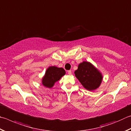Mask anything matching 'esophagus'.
Wrapping results in <instances>:
<instances>
[{
	"instance_id": "1",
	"label": "esophagus",
	"mask_w": 131,
	"mask_h": 131,
	"mask_svg": "<svg viewBox=\"0 0 131 131\" xmlns=\"http://www.w3.org/2000/svg\"><path fill=\"white\" fill-rule=\"evenodd\" d=\"M68 74H69V75L72 74V71H71V70H69V71H68Z\"/></svg>"
}]
</instances>
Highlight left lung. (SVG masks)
I'll return each mask as SVG.
<instances>
[{"mask_svg":"<svg viewBox=\"0 0 131 131\" xmlns=\"http://www.w3.org/2000/svg\"><path fill=\"white\" fill-rule=\"evenodd\" d=\"M74 74L82 86L88 90L98 88L103 80L102 74L89 62L80 63Z\"/></svg>","mask_w":131,"mask_h":131,"instance_id":"left-lung-1","label":"left lung"}]
</instances>
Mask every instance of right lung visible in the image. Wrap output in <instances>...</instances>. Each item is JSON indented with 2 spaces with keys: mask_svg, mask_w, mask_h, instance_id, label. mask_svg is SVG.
<instances>
[{
  "mask_svg": "<svg viewBox=\"0 0 131 131\" xmlns=\"http://www.w3.org/2000/svg\"><path fill=\"white\" fill-rule=\"evenodd\" d=\"M65 74V70L62 68L50 66L47 68L45 75L42 78V85L45 87L51 88L53 86L55 82L60 80Z\"/></svg>",
  "mask_w": 131,
  "mask_h": 131,
  "instance_id": "1",
  "label": "right lung"
}]
</instances>
